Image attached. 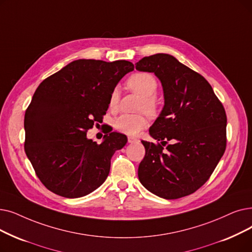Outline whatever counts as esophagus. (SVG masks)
I'll return each mask as SVG.
<instances>
[{"instance_id":"1","label":"esophagus","mask_w":252,"mask_h":252,"mask_svg":"<svg viewBox=\"0 0 252 252\" xmlns=\"http://www.w3.org/2000/svg\"><path fill=\"white\" fill-rule=\"evenodd\" d=\"M127 141H128V143H134V142H137L138 140L133 137H127Z\"/></svg>"}]
</instances>
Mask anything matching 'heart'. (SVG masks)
Wrapping results in <instances>:
<instances>
[{"instance_id":"obj_1","label":"heart","mask_w":252,"mask_h":252,"mask_svg":"<svg viewBox=\"0 0 252 252\" xmlns=\"http://www.w3.org/2000/svg\"><path fill=\"white\" fill-rule=\"evenodd\" d=\"M126 86L129 91L142 97L139 107L141 111H145L151 116L158 113L159 103L156 94L158 90V82L155 76L147 72L135 73L127 78ZM118 101L119 94L115 89L109 96V108L115 110L118 106ZM113 125L115 129L120 133L137 136L147 126V119L143 114H123L114 120Z\"/></svg>"}]
</instances>
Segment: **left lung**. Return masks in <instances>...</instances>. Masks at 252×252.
<instances>
[{
  "instance_id": "8db88e82",
  "label": "left lung",
  "mask_w": 252,
  "mask_h": 252,
  "mask_svg": "<svg viewBox=\"0 0 252 252\" xmlns=\"http://www.w3.org/2000/svg\"><path fill=\"white\" fill-rule=\"evenodd\" d=\"M136 69L155 73L165 96L162 111L149 128L160 143L142 141L145 157L139 165V180L163 199L189 195L210 178L225 151L224 108L201 74L170 54L145 57Z\"/></svg>"
}]
</instances>
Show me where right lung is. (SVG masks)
I'll return each instance as SVG.
<instances>
[{"label": "right lung", "instance_id": "obj_1", "mask_svg": "<svg viewBox=\"0 0 252 252\" xmlns=\"http://www.w3.org/2000/svg\"><path fill=\"white\" fill-rule=\"evenodd\" d=\"M133 70L127 61L77 60L40 83L25 114V151L47 189L74 199L104 183L112 156L127 139L112 132L96 144L86 133L106 114L118 81Z\"/></svg>", "mask_w": 252, "mask_h": 252}]
</instances>
